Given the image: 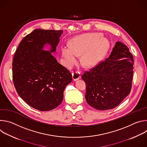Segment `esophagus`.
Segmentation results:
<instances>
[{
	"label": "esophagus",
	"mask_w": 147,
	"mask_h": 147,
	"mask_svg": "<svg viewBox=\"0 0 147 147\" xmlns=\"http://www.w3.org/2000/svg\"><path fill=\"white\" fill-rule=\"evenodd\" d=\"M72 77L74 81H76L81 78V75L78 72H74L72 73Z\"/></svg>",
	"instance_id": "1"
}]
</instances>
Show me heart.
<instances>
[{"mask_svg":"<svg viewBox=\"0 0 147 147\" xmlns=\"http://www.w3.org/2000/svg\"><path fill=\"white\" fill-rule=\"evenodd\" d=\"M108 40L100 33H87L77 36L70 42V47H61L63 63L71 68L76 65L78 56L81 55L82 64L90 67L97 65L105 53Z\"/></svg>","mask_w":147,"mask_h":147,"instance_id":"heart-1","label":"heart"}]
</instances>
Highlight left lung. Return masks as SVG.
I'll use <instances>...</instances> for the list:
<instances>
[{"instance_id": "8db88e82", "label": "left lung", "mask_w": 147, "mask_h": 147, "mask_svg": "<svg viewBox=\"0 0 147 147\" xmlns=\"http://www.w3.org/2000/svg\"><path fill=\"white\" fill-rule=\"evenodd\" d=\"M134 59L128 47L117 42L109 56L82 76L86 84V99L100 111L115 108L130 92Z\"/></svg>"}]
</instances>
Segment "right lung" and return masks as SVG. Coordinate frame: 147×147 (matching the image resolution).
Masks as SVG:
<instances>
[{
  "mask_svg": "<svg viewBox=\"0 0 147 147\" xmlns=\"http://www.w3.org/2000/svg\"><path fill=\"white\" fill-rule=\"evenodd\" d=\"M62 30L36 29L20 43L12 63L13 81L17 92L28 105L40 111L56 108L63 99L72 75L53 55ZM49 45V51L43 49Z\"/></svg>",
  "mask_w": 147,
  "mask_h": 147,
  "instance_id": "obj_1",
  "label": "right lung"
}]
</instances>
